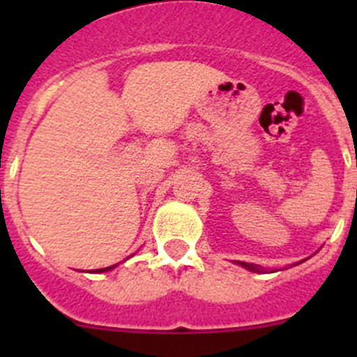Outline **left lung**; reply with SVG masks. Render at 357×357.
I'll return each instance as SVG.
<instances>
[{"instance_id":"1","label":"left lung","mask_w":357,"mask_h":357,"mask_svg":"<svg viewBox=\"0 0 357 357\" xmlns=\"http://www.w3.org/2000/svg\"><path fill=\"white\" fill-rule=\"evenodd\" d=\"M304 261H305V259H304ZM304 261H301V262H304ZM301 262H297V264H301ZM235 264L242 266V268H245V269H248V271H252V273H266L264 268H261V266H257V264H252V262H240V261H235ZM271 273H273V271H271Z\"/></svg>"}]
</instances>
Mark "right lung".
I'll use <instances>...</instances> for the list:
<instances>
[{"label":"right lung","mask_w":357,"mask_h":357,"mask_svg":"<svg viewBox=\"0 0 357 357\" xmlns=\"http://www.w3.org/2000/svg\"><path fill=\"white\" fill-rule=\"evenodd\" d=\"M114 268H117V264L109 266V268H103V269H95V271H93V273H105V271H112V269H114Z\"/></svg>","instance_id":"1"}]
</instances>
